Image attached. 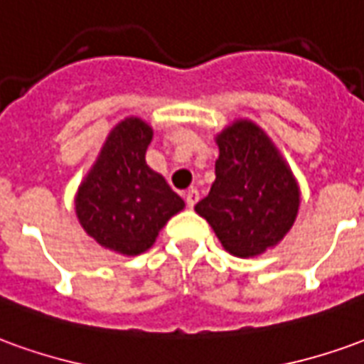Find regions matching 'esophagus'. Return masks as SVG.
I'll list each match as a JSON object with an SVG mask.
<instances>
[{
  "instance_id": "34e87169",
  "label": "esophagus",
  "mask_w": 364,
  "mask_h": 364,
  "mask_svg": "<svg viewBox=\"0 0 364 364\" xmlns=\"http://www.w3.org/2000/svg\"><path fill=\"white\" fill-rule=\"evenodd\" d=\"M197 200H199V191L197 189H189L185 193V203H187V207L193 208L197 205Z\"/></svg>"
}]
</instances>
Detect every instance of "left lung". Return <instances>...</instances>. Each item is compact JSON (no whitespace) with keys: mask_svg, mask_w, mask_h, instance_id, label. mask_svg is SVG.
<instances>
[{"mask_svg":"<svg viewBox=\"0 0 364 364\" xmlns=\"http://www.w3.org/2000/svg\"><path fill=\"white\" fill-rule=\"evenodd\" d=\"M217 144V179L195 210L213 226L226 252L258 256L288 235L296 220V177L254 122L236 120L218 134Z\"/></svg>","mask_w":364,"mask_h":364,"instance_id":"8db88e82","label":"left lung"}]
</instances>
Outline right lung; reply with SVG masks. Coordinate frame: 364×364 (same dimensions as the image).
<instances>
[{"mask_svg":"<svg viewBox=\"0 0 364 364\" xmlns=\"http://www.w3.org/2000/svg\"><path fill=\"white\" fill-rule=\"evenodd\" d=\"M154 129L126 118L112 129L76 193V217L96 242L126 256L151 248L159 230L185 203L146 164Z\"/></svg>","mask_w":364,"mask_h":364,"instance_id":"obj_1","label":"right lung"}]
</instances>
